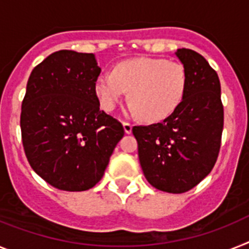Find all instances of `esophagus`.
Returning a JSON list of instances; mask_svg holds the SVG:
<instances>
[{
    "mask_svg": "<svg viewBox=\"0 0 249 249\" xmlns=\"http://www.w3.org/2000/svg\"><path fill=\"white\" fill-rule=\"evenodd\" d=\"M123 126H124L125 133H126V134H130L131 129H133V125H131L130 123H128V121H123Z\"/></svg>",
    "mask_w": 249,
    "mask_h": 249,
    "instance_id": "1",
    "label": "esophagus"
}]
</instances>
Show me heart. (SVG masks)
I'll use <instances>...</instances> for the list:
<instances>
[{"mask_svg":"<svg viewBox=\"0 0 249 249\" xmlns=\"http://www.w3.org/2000/svg\"><path fill=\"white\" fill-rule=\"evenodd\" d=\"M187 87L185 67L160 58H135L120 62L112 72L96 79L95 91L102 108L112 111L129 91V112L147 121L168 118L182 102Z\"/></svg>","mask_w":249,"mask_h":249,"instance_id":"obj_1","label":"heart"}]
</instances>
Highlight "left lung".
<instances>
[{
	"label": "left lung",
	"mask_w": 249,
	"mask_h": 249,
	"mask_svg": "<svg viewBox=\"0 0 249 249\" xmlns=\"http://www.w3.org/2000/svg\"><path fill=\"white\" fill-rule=\"evenodd\" d=\"M187 74L182 102L164 119L133 126L144 176L164 192L182 194L208 176L218 160L224 125L219 77L201 54L177 49Z\"/></svg>",
	"instance_id": "left-lung-1"
}]
</instances>
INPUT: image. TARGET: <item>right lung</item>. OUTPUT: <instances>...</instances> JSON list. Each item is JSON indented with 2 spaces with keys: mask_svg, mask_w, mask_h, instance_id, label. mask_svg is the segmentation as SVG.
<instances>
[{
  "mask_svg": "<svg viewBox=\"0 0 249 249\" xmlns=\"http://www.w3.org/2000/svg\"><path fill=\"white\" fill-rule=\"evenodd\" d=\"M92 53L59 50L35 67L22 100L20 126L31 168L63 191H86L104 176L124 137L119 120L100 110Z\"/></svg>",
  "mask_w": 249,
  "mask_h": 249,
  "instance_id": "1",
  "label": "right lung"
}]
</instances>
